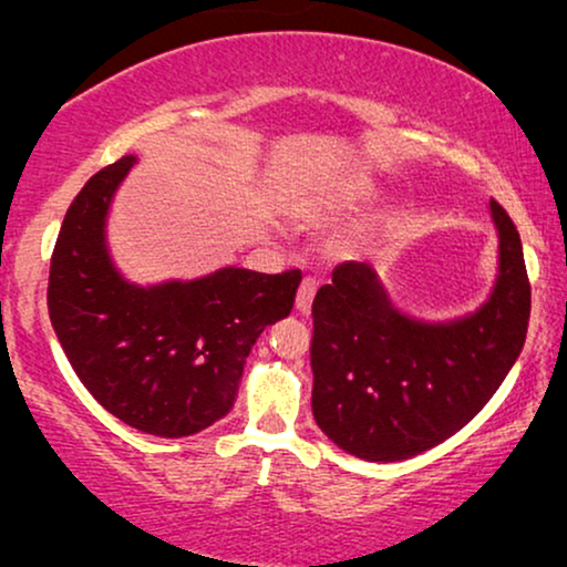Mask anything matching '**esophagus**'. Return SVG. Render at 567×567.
I'll return each instance as SVG.
<instances>
[{
	"label": "esophagus",
	"instance_id": "1",
	"mask_svg": "<svg viewBox=\"0 0 567 567\" xmlns=\"http://www.w3.org/2000/svg\"><path fill=\"white\" fill-rule=\"evenodd\" d=\"M315 293H317V281L315 278H305L297 291V312L301 315H309L312 312V301H315Z\"/></svg>",
	"mask_w": 567,
	"mask_h": 567
}]
</instances>
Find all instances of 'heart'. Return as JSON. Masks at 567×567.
<instances>
[{
	"label": "heart",
	"instance_id": "heart-1",
	"mask_svg": "<svg viewBox=\"0 0 567 567\" xmlns=\"http://www.w3.org/2000/svg\"><path fill=\"white\" fill-rule=\"evenodd\" d=\"M377 181L363 169H348L324 183L293 190L286 198V214L301 224H324L343 219L377 198Z\"/></svg>",
	"mask_w": 567,
	"mask_h": 567
}]
</instances>
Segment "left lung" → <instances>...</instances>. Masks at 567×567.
<instances>
[{"label": "left lung", "mask_w": 567, "mask_h": 567, "mask_svg": "<svg viewBox=\"0 0 567 567\" xmlns=\"http://www.w3.org/2000/svg\"><path fill=\"white\" fill-rule=\"evenodd\" d=\"M498 276L475 312L417 320L392 305L369 262H343L317 291L312 413L332 444L367 462L423 454L493 398L526 340L532 289L522 237L498 200Z\"/></svg>", "instance_id": "left-lung-1"}]
</instances>
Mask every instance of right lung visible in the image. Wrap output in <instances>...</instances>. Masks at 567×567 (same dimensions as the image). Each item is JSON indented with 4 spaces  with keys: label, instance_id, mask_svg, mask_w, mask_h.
Returning a JSON list of instances; mask_svg holds the SVG:
<instances>
[{
    "label": "right lung",
    "instance_id": "add662e5",
    "mask_svg": "<svg viewBox=\"0 0 567 567\" xmlns=\"http://www.w3.org/2000/svg\"><path fill=\"white\" fill-rule=\"evenodd\" d=\"M136 165L126 154L87 181L61 224L49 315L76 377L131 429L181 439L231 410L260 332L289 317L301 274L219 268L138 286L115 268L107 212Z\"/></svg>",
    "mask_w": 567,
    "mask_h": 567
}]
</instances>
